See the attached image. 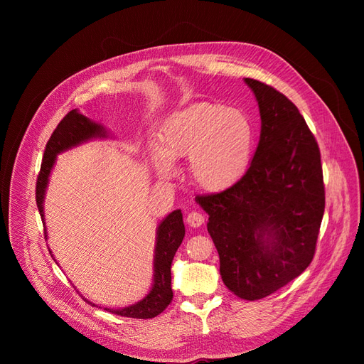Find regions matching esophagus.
<instances>
[{
    "instance_id": "34e87169",
    "label": "esophagus",
    "mask_w": 364,
    "mask_h": 364,
    "mask_svg": "<svg viewBox=\"0 0 364 364\" xmlns=\"http://www.w3.org/2000/svg\"><path fill=\"white\" fill-rule=\"evenodd\" d=\"M186 220H187V224H188L190 227H200V225L205 223L203 214H200V213H198V211L188 213Z\"/></svg>"
}]
</instances>
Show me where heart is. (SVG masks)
Segmentation results:
<instances>
[{
  "mask_svg": "<svg viewBox=\"0 0 364 364\" xmlns=\"http://www.w3.org/2000/svg\"><path fill=\"white\" fill-rule=\"evenodd\" d=\"M252 149L254 129L242 110L198 103L166 121L151 159L159 174L171 178L177 174L176 161L188 158L192 183L205 192H221L242 177Z\"/></svg>",
  "mask_w": 364,
  "mask_h": 364,
  "instance_id": "b5f03b06",
  "label": "heart"
}]
</instances>
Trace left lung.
I'll return each mask as SVG.
<instances>
[{
  "instance_id": "1",
  "label": "left lung",
  "mask_w": 364,
  "mask_h": 364,
  "mask_svg": "<svg viewBox=\"0 0 364 364\" xmlns=\"http://www.w3.org/2000/svg\"><path fill=\"white\" fill-rule=\"evenodd\" d=\"M261 117L258 147L245 176L198 196L220 255L224 284L255 301L310 265L324 213L320 150L298 107L277 90L245 78Z\"/></svg>"
}]
</instances>
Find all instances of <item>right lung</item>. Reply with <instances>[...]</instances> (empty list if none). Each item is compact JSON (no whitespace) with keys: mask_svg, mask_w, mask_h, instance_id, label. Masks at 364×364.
<instances>
[{"mask_svg":"<svg viewBox=\"0 0 364 364\" xmlns=\"http://www.w3.org/2000/svg\"><path fill=\"white\" fill-rule=\"evenodd\" d=\"M110 134L105 125L91 121L90 118L78 110H70L66 117L57 125L54 132L46 146L44 158L41 164L40 176L36 181V205L40 209L43 223L46 225V214H44V199L47 193V187L50 181V174L57 161V155L60 153L87 143L95 139H109ZM186 235V228L183 223L181 209H176L168 214L156 228V242L155 251H153V282L151 288L144 298L139 302L131 304L128 307L122 309H105L109 313L132 317V318H151L161 314L172 299L171 289V264L174 259V255L181 245ZM47 239V232H46ZM54 258L53 252L50 251ZM55 261V259H54ZM57 262V261H55ZM92 307H97L94 302L84 298Z\"/></svg>","mask_w":364,"mask_h":364,"instance_id":"right-lung-1","label":"right lung"}]
</instances>
